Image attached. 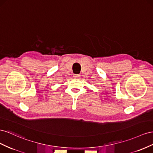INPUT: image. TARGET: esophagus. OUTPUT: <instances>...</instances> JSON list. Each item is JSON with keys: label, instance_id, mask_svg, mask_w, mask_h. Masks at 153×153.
Segmentation results:
<instances>
[{"label": "esophagus", "instance_id": "1", "mask_svg": "<svg viewBox=\"0 0 153 153\" xmlns=\"http://www.w3.org/2000/svg\"><path fill=\"white\" fill-rule=\"evenodd\" d=\"M74 77L76 78V79H77V78L80 77V75H78V74H75V75H74Z\"/></svg>", "mask_w": 153, "mask_h": 153}]
</instances>
